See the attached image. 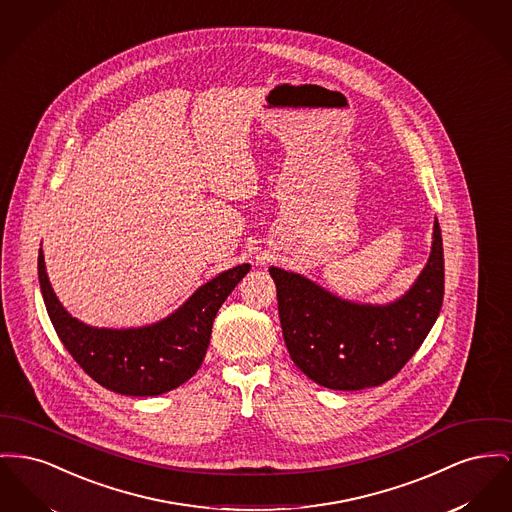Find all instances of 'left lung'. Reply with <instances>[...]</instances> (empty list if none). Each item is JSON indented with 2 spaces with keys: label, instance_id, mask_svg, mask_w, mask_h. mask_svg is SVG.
<instances>
[{
  "label": "left lung",
  "instance_id": "8db88e82",
  "mask_svg": "<svg viewBox=\"0 0 512 512\" xmlns=\"http://www.w3.org/2000/svg\"><path fill=\"white\" fill-rule=\"evenodd\" d=\"M286 348L301 371L332 391H361L392 379L431 331L445 294L439 222L420 278L389 305L338 300L294 272L271 267Z\"/></svg>",
  "mask_w": 512,
  "mask_h": 512
}]
</instances>
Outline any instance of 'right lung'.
<instances>
[{"label": "right lung", "mask_w": 512, "mask_h": 512, "mask_svg": "<svg viewBox=\"0 0 512 512\" xmlns=\"http://www.w3.org/2000/svg\"><path fill=\"white\" fill-rule=\"evenodd\" d=\"M249 269L240 265L218 274L156 325L112 331L87 327L61 307L38 251L40 290L61 344L98 385L125 396L172 391L197 373L209 348L212 321Z\"/></svg>", "instance_id": "1"}]
</instances>
